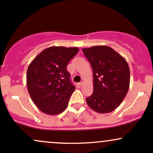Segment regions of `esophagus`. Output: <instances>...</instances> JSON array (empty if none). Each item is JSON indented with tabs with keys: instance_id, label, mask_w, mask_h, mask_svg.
I'll use <instances>...</instances> for the list:
<instances>
[{
	"instance_id": "34e87169",
	"label": "esophagus",
	"mask_w": 153,
	"mask_h": 153,
	"mask_svg": "<svg viewBox=\"0 0 153 153\" xmlns=\"http://www.w3.org/2000/svg\"><path fill=\"white\" fill-rule=\"evenodd\" d=\"M82 82H78V83L77 84V86H78V88H80V87L82 86Z\"/></svg>"
}]
</instances>
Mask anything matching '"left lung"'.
Segmentation results:
<instances>
[{"label":"left lung","mask_w":153,"mask_h":153,"mask_svg":"<svg viewBox=\"0 0 153 153\" xmlns=\"http://www.w3.org/2000/svg\"><path fill=\"white\" fill-rule=\"evenodd\" d=\"M94 73V92L86 99L91 109L100 114L111 112L127 95L130 71L127 61L108 46L83 48Z\"/></svg>","instance_id":"8db88e82"}]
</instances>
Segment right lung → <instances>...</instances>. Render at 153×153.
<instances>
[{"label":"right lung","mask_w":153,"mask_h":153,"mask_svg":"<svg viewBox=\"0 0 153 153\" xmlns=\"http://www.w3.org/2000/svg\"><path fill=\"white\" fill-rule=\"evenodd\" d=\"M78 51V47H48L28 67V91L35 105L43 113L57 115L68 106L75 87L70 80L67 66Z\"/></svg>","instance_id":"right-lung-1"}]
</instances>
